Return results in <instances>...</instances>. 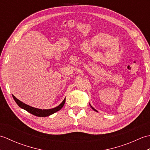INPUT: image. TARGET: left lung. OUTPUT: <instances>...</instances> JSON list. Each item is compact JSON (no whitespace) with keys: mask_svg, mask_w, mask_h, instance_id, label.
Returning a JSON list of instances; mask_svg holds the SVG:
<instances>
[{"mask_svg":"<svg viewBox=\"0 0 150 150\" xmlns=\"http://www.w3.org/2000/svg\"><path fill=\"white\" fill-rule=\"evenodd\" d=\"M91 108H92V106H91ZM92 109H93V110H95V111H96V110H95V109H94V108H92Z\"/></svg>","mask_w":150,"mask_h":150,"instance_id":"obj_1","label":"left lung"}]
</instances>
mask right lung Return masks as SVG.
I'll use <instances>...</instances> for the list:
<instances>
[{
    "mask_svg": "<svg viewBox=\"0 0 150 150\" xmlns=\"http://www.w3.org/2000/svg\"><path fill=\"white\" fill-rule=\"evenodd\" d=\"M13 98H14L16 103L18 104V106L19 107H21V108H22V109H24L25 110H26L29 113L33 115H35L37 117H47L49 115H52L53 113L57 112V111H58L61 109L64 105L65 101H66V98H65L64 99V100L62 102V103L56 108H52V109H49V110H40V109H38V108L31 107L29 106V105L24 104L21 100L17 99L14 95H13Z\"/></svg>",
    "mask_w": 150,
    "mask_h": 150,
    "instance_id": "add662e5",
    "label": "right lung"
}]
</instances>
